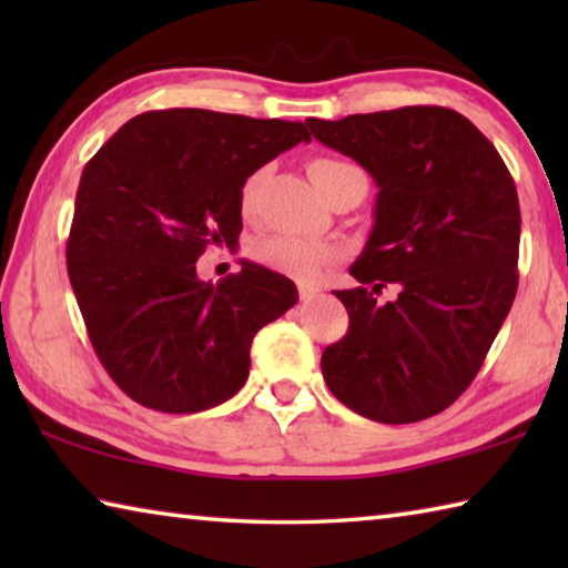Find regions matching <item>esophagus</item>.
I'll return each mask as SVG.
<instances>
[{"mask_svg":"<svg viewBox=\"0 0 568 568\" xmlns=\"http://www.w3.org/2000/svg\"><path fill=\"white\" fill-rule=\"evenodd\" d=\"M297 291H301V301L307 303V301H313V297L321 293V287H315L311 283H301V285H297Z\"/></svg>","mask_w":568,"mask_h":568,"instance_id":"34e87169","label":"esophagus"}]
</instances>
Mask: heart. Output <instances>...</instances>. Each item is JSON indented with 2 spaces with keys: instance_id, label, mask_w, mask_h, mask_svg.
I'll list each match as a JSON object with an SVG mask.
<instances>
[{
  "instance_id": "obj_1",
  "label": "heart",
  "mask_w": 568,
  "mask_h": 568,
  "mask_svg": "<svg viewBox=\"0 0 568 568\" xmlns=\"http://www.w3.org/2000/svg\"><path fill=\"white\" fill-rule=\"evenodd\" d=\"M307 172H311V180L315 182L323 195L328 192L333 185H338L341 180L348 178H363V172L353 165V162H345L338 158H315L307 165ZM255 190H257V175L247 178L243 190H240V207L243 213H247L253 207L255 200ZM253 257L257 263H263L267 267H273L277 273H285L291 277H297V281H318V277L325 273L335 261V250L323 245V243H313V240H303L295 235H271L257 240L253 245Z\"/></svg>"
}]
</instances>
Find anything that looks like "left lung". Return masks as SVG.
Here are the masks:
<instances>
[{"label":"left lung","instance_id":"1","mask_svg":"<svg viewBox=\"0 0 568 568\" xmlns=\"http://www.w3.org/2000/svg\"><path fill=\"white\" fill-rule=\"evenodd\" d=\"M376 180L373 230L335 295L348 333L323 351L335 398L378 423H416L464 393L518 287L521 210L501 155L464 114L400 108L305 120ZM388 282L399 297L381 306Z\"/></svg>","mask_w":568,"mask_h":568}]
</instances>
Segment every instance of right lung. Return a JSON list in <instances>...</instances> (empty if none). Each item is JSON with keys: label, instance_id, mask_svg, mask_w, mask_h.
<instances>
[{"label": "right lung", "instance_id": "1", "mask_svg": "<svg viewBox=\"0 0 568 568\" xmlns=\"http://www.w3.org/2000/svg\"><path fill=\"white\" fill-rule=\"evenodd\" d=\"M297 142H311L303 122L175 108L132 118L84 165L67 273L94 353L132 400L197 413L245 386L255 333L297 287L257 263L213 285L195 263L237 245L245 180Z\"/></svg>", "mask_w": 568, "mask_h": 568}]
</instances>
